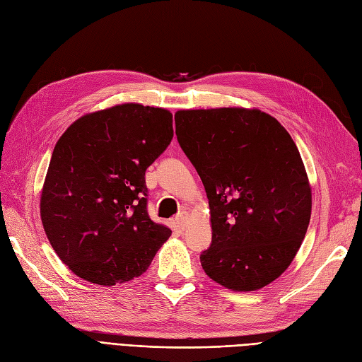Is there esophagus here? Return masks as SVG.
Listing matches in <instances>:
<instances>
[{
	"mask_svg": "<svg viewBox=\"0 0 362 362\" xmlns=\"http://www.w3.org/2000/svg\"><path fill=\"white\" fill-rule=\"evenodd\" d=\"M177 223L180 224L181 229H185L187 228V220H189V214L185 213V211H181V213L177 216Z\"/></svg>",
	"mask_w": 362,
	"mask_h": 362,
	"instance_id": "34e87169",
	"label": "esophagus"
}]
</instances>
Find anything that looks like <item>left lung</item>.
Returning <instances> with one entry per match:
<instances>
[{
    "label": "left lung",
    "mask_w": 362,
    "mask_h": 362,
    "mask_svg": "<svg viewBox=\"0 0 362 362\" xmlns=\"http://www.w3.org/2000/svg\"><path fill=\"white\" fill-rule=\"evenodd\" d=\"M175 127L211 209L204 271L232 291L264 288L291 265L310 223L311 190L293 139L257 109L178 110Z\"/></svg>",
    "instance_id": "left-lung-1"
}]
</instances>
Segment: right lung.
Returning a JSON list of instances; mask_svg holds the SVG:
<instances>
[{
	"mask_svg": "<svg viewBox=\"0 0 362 362\" xmlns=\"http://www.w3.org/2000/svg\"><path fill=\"white\" fill-rule=\"evenodd\" d=\"M173 138L172 114L138 103L88 114L57 142L42 192L47 240L78 277H139L172 230L148 216L145 172Z\"/></svg>",
	"mask_w": 362,
	"mask_h": 362,
	"instance_id": "obj_1",
	"label": "right lung"
}]
</instances>
